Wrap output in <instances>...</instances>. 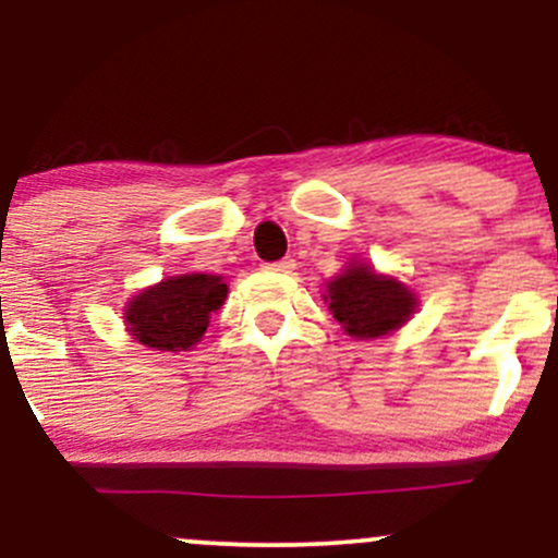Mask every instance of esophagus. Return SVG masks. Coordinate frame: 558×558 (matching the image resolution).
I'll list each match as a JSON object with an SVG mask.
<instances>
[{
    "label": "esophagus",
    "mask_w": 558,
    "mask_h": 558,
    "mask_svg": "<svg viewBox=\"0 0 558 558\" xmlns=\"http://www.w3.org/2000/svg\"><path fill=\"white\" fill-rule=\"evenodd\" d=\"M267 270H275V272H291L293 267H296V262H293L291 257H283V259H278V262H267Z\"/></svg>",
    "instance_id": "1"
}]
</instances>
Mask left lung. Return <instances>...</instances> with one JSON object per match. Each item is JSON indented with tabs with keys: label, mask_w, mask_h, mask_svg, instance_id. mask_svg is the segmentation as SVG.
I'll use <instances>...</instances> for the list:
<instances>
[{
	"label": "left lung",
	"mask_w": 558,
	"mask_h": 558,
	"mask_svg": "<svg viewBox=\"0 0 558 558\" xmlns=\"http://www.w3.org/2000/svg\"><path fill=\"white\" fill-rule=\"evenodd\" d=\"M325 299H330L332 317L354 338H377L401 328L417 304L407 286L364 265H349L341 278L328 283Z\"/></svg>",
	"instance_id": "8db88e82"
}]
</instances>
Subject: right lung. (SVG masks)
Wrapping results in <instances>:
<instances>
[{"label":"right lung","mask_w":558,"mask_h":558,"mask_svg":"<svg viewBox=\"0 0 558 558\" xmlns=\"http://www.w3.org/2000/svg\"><path fill=\"white\" fill-rule=\"evenodd\" d=\"M228 286L217 275H178L146 288L128 304L125 323L138 343L157 351H189L220 310Z\"/></svg>","instance_id":"right-lung-1"}]
</instances>
